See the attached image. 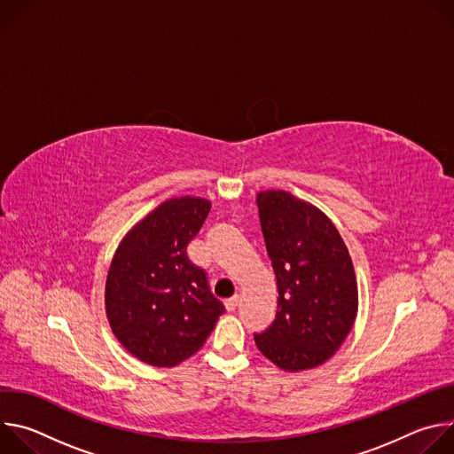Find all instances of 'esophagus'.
<instances>
[{
    "instance_id": "obj_1",
    "label": "esophagus",
    "mask_w": 454,
    "mask_h": 454,
    "mask_svg": "<svg viewBox=\"0 0 454 454\" xmlns=\"http://www.w3.org/2000/svg\"><path fill=\"white\" fill-rule=\"evenodd\" d=\"M237 305H239V296H237V294L231 296V298H228V300L224 301V307H226L228 312H233V310L237 309Z\"/></svg>"
}]
</instances>
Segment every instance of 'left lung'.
<instances>
[{"mask_svg": "<svg viewBox=\"0 0 454 454\" xmlns=\"http://www.w3.org/2000/svg\"><path fill=\"white\" fill-rule=\"evenodd\" d=\"M256 205L278 287L275 321L254 334L256 348L286 372L319 366L343 345L357 316L350 253L333 221L293 193L258 192Z\"/></svg>", "mask_w": 454, "mask_h": 454, "instance_id": "8db88e82", "label": "left lung"}]
</instances>
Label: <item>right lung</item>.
Wrapping results in <instances>:
<instances>
[{"instance_id": "right-lung-1", "label": "right lung", "mask_w": 454, "mask_h": 454, "mask_svg": "<svg viewBox=\"0 0 454 454\" xmlns=\"http://www.w3.org/2000/svg\"><path fill=\"white\" fill-rule=\"evenodd\" d=\"M212 203L172 198L125 233L106 280V314L114 338L140 361L170 368L196 354L224 312L207 273L186 246Z\"/></svg>"}]
</instances>
